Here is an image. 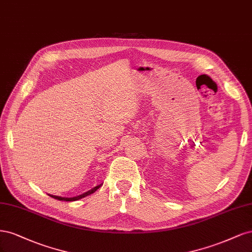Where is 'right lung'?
<instances>
[{"label":"right lung","mask_w":252,"mask_h":252,"mask_svg":"<svg viewBox=\"0 0 252 252\" xmlns=\"http://www.w3.org/2000/svg\"><path fill=\"white\" fill-rule=\"evenodd\" d=\"M102 185V183L101 184H99V185H97V186H95V188H93V189H91L90 190H88V191H86V192H84V193H82V194H79V196H75V197H71V198H66V197H61V196H54V194H49L50 197H52L53 199H56V200H60V201H77V200H79V199H83V198H85V197H87V196H89V194H91V193H93L94 191H96L97 189H98L100 186Z\"/></svg>","instance_id":"add662e5"}]
</instances>
